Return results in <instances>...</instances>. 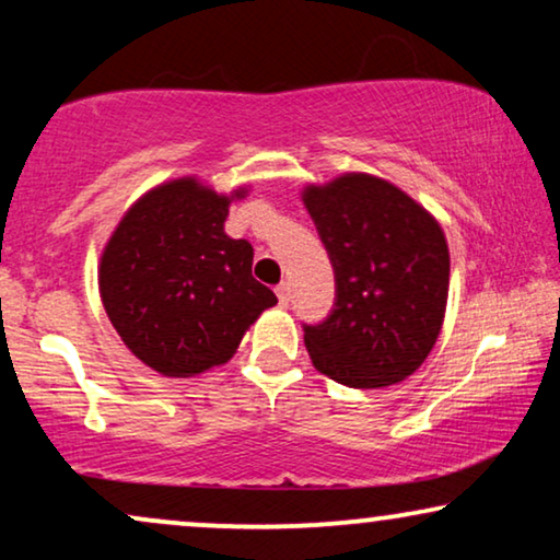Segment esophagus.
Masks as SVG:
<instances>
[{
    "mask_svg": "<svg viewBox=\"0 0 560 560\" xmlns=\"http://www.w3.org/2000/svg\"><path fill=\"white\" fill-rule=\"evenodd\" d=\"M275 293H278L280 305H288L290 303V285H288V282H280V285L275 288Z\"/></svg>",
    "mask_w": 560,
    "mask_h": 560,
    "instance_id": "obj_1",
    "label": "esophagus"
}]
</instances>
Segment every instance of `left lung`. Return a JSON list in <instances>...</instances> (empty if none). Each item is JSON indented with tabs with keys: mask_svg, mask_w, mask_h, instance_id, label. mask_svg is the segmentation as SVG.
<instances>
[{
	"mask_svg": "<svg viewBox=\"0 0 560 560\" xmlns=\"http://www.w3.org/2000/svg\"><path fill=\"white\" fill-rule=\"evenodd\" d=\"M303 203L336 278L331 313L303 324L313 366L359 389L410 377L431 354L446 313L451 262L441 224L366 173L308 186Z\"/></svg>",
	"mask_w": 560,
	"mask_h": 560,
	"instance_id": "8db88e82",
	"label": "left lung"
}]
</instances>
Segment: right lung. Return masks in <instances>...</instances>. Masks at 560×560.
I'll list each match as a JSON object with an SVG mask.
<instances>
[{"instance_id": "obj_1", "label": "right lung", "mask_w": 560, "mask_h": 560, "mask_svg": "<svg viewBox=\"0 0 560 560\" xmlns=\"http://www.w3.org/2000/svg\"><path fill=\"white\" fill-rule=\"evenodd\" d=\"M232 196L196 178L152 188L132 203L98 265L106 316L127 349L165 377H194L234 357L278 298L252 278L255 249L224 232Z\"/></svg>"}]
</instances>
